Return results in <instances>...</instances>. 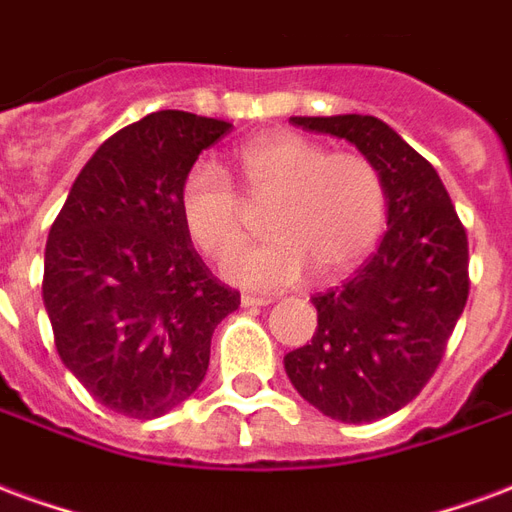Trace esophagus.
Masks as SVG:
<instances>
[{"instance_id": "esophagus-1", "label": "esophagus", "mask_w": 512, "mask_h": 512, "mask_svg": "<svg viewBox=\"0 0 512 512\" xmlns=\"http://www.w3.org/2000/svg\"><path fill=\"white\" fill-rule=\"evenodd\" d=\"M271 304V298L266 295H241V306H268Z\"/></svg>"}]
</instances>
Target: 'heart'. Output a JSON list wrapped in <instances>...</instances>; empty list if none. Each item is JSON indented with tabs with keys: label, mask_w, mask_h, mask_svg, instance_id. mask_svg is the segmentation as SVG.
<instances>
[{
	"label": "heart",
	"mask_w": 512,
	"mask_h": 512,
	"mask_svg": "<svg viewBox=\"0 0 512 512\" xmlns=\"http://www.w3.org/2000/svg\"><path fill=\"white\" fill-rule=\"evenodd\" d=\"M246 198L268 206L274 238L238 249L225 263L233 285L279 290L309 271L331 279L350 271L377 244L388 189L382 170L361 151H331L295 132H271L236 151ZM179 214L189 238L214 260L244 244L249 208L225 170L198 162L179 187Z\"/></svg>",
	"instance_id": "heart-1"
}]
</instances>
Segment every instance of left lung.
<instances>
[{
	"instance_id": "1",
	"label": "left lung",
	"mask_w": 512,
	"mask_h": 512,
	"mask_svg": "<svg viewBox=\"0 0 512 512\" xmlns=\"http://www.w3.org/2000/svg\"><path fill=\"white\" fill-rule=\"evenodd\" d=\"M295 127L355 143L382 170L388 230L339 287L312 298V342L287 352L295 391L342 423L393 415L434 377L469 298V241L437 170L385 121L293 116Z\"/></svg>"
}]
</instances>
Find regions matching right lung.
I'll use <instances>...</instances> for the list:
<instances>
[{
    "instance_id": "1",
    "label": "right lung",
    "mask_w": 512,
    "mask_h": 512,
    "mask_svg": "<svg viewBox=\"0 0 512 512\" xmlns=\"http://www.w3.org/2000/svg\"><path fill=\"white\" fill-rule=\"evenodd\" d=\"M233 124L157 111L102 143L45 244L43 301L64 366L108 410L160 418L198 391L241 295L208 271L179 214L198 154Z\"/></svg>"
}]
</instances>
